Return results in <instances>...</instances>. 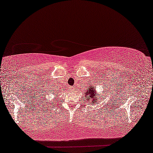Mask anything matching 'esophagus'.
Segmentation results:
<instances>
[{
    "instance_id": "esophagus-1",
    "label": "esophagus",
    "mask_w": 153,
    "mask_h": 153,
    "mask_svg": "<svg viewBox=\"0 0 153 153\" xmlns=\"http://www.w3.org/2000/svg\"><path fill=\"white\" fill-rule=\"evenodd\" d=\"M70 89H71L72 91H74V88H70Z\"/></svg>"
}]
</instances>
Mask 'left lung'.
Returning <instances> with one entry per match:
<instances>
[{
  "label": "left lung",
  "mask_w": 153,
  "mask_h": 153,
  "mask_svg": "<svg viewBox=\"0 0 153 153\" xmlns=\"http://www.w3.org/2000/svg\"><path fill=\"white\" fill-rule=\"evenodd\" d=\"M89 88H90L88 89V91H86V93L84 94L85 97L86 98H90V100H91L92 104H94V103H96V101H97L96 98V95L94 94V91L96 90L93 89V86H89Z\"/></svg>",
  "instance_id": "obj_1"
}]
</instances>
